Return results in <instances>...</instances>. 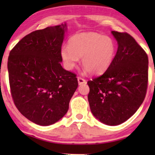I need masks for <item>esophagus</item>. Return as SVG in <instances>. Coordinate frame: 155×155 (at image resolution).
<instances>
[{
  "instance_id": "1",
  "label": "esophagus",
  "mask_w": 155,
  "mask_h": 155,
  "mask_svg": "<svg viewBox=\"0 0 155 155\" xmlns=\"http://www.w3.org/2000/svg\"><path fill=\"white\" fill-rule=\"evenodd\" d=\"M77 80H78V83H79V85H81V84H83L87 83L86 80L82 79V78H81V77H78Z\"/></svg>"
}]
</instances>
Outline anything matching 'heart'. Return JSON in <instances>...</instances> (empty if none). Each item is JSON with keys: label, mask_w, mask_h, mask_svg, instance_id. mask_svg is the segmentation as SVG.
I'll return each instance as SVG.
<instances>
[{"label": "heart", "mask_w": 155, "mask_h": 155, "mask_svg": "<svg viewBox=\"0 0 155 155\" xmlns=\"http://www.w3.org/2000/svg\"><path fill=\"white\" fill-rule=\"evenodd\" d=\"M116 44L108 35L97 33L76 34L69 39L68 46H63L60 55L67 70H72L81 58L86 72L99 75L111 66L116 54Z\"/></svg>", "instance_id": "obj_1"}]
</instances>
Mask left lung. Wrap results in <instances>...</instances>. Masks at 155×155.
<instances>
[{"label":"left lung","mask_w":155,"mask_h":155,"mask_svg":"<svg viewBox=\"0 0 155 155\" xmlns=\"http://www.w3.org/2000/svg\"><path fill=\"white\" fill-rule=\"evenodd\" d=\"M118 44L113 63L103 75L89 81L88 101L93 116L110 126L120 124L136 113L145 98L148 57L126 33L111 31Z\"/></svg>","instance_id":"obj_1"}]
</instances>
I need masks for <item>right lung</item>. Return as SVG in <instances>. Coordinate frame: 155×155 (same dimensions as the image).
<instances>
[{
  "label": "right lung",
  "instance_id": "1",
  "mask_svg": "<svg viewBox=\"0 0 155 155\" xmlns=\"http://www.w3.org/2000/svg\"><path fill=\"white\" fill-rule=\"evenodd\" d=\"M66 22L25 35L10 51L12 96L19 112L33 123L48 126L67 113L78 87L76 74L62 67L60 50Z\"/></svg>",
  "mask_w": 155,
  "mask_h": 155
}]
</instances>
